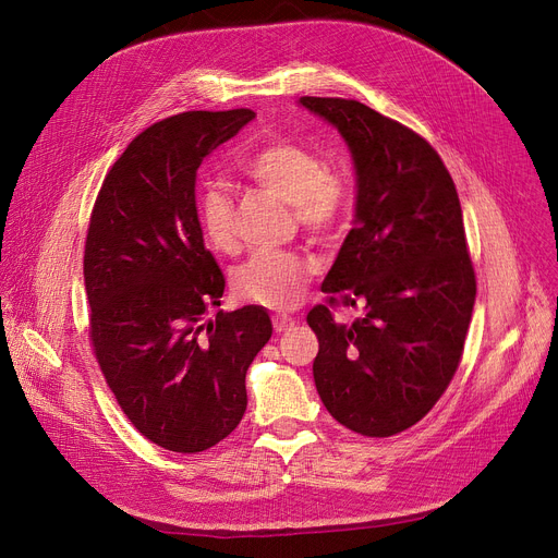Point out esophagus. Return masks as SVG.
I'll list each match as a JSON object with an SVG mask.
<instances>
[{
    "mask_svg": "<svg viewBox=\"0 0 558 558\" xmlns=\"http://www.w3.org/2000/svg\"><path fill=\"white\" fill-rule=\"evenodd\" d=\"M294 326H296V320L291 318V316H287V314H276V316H274V330H276L278 335L291 330Z\"/></svg>",
    "mask_w": 558,
    "mask_h": 558,
    "instance_id": "1",
    "label": "esophagus"
}]
</instances>
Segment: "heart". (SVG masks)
<instances>
[{
	"instance_id": "heart-1",
	"label": "heart",
	"mask_w": 558,
	"mask_h": 558,
	"mask_svg": "<svg viewBox=\"0 0 558 558\" xmlns=\"http://www.w3.org/2000/svg\"><path fill=\"white\" fill-rule=\"evenodd\" d=\"M240 173L264 192L291 203L296 221L316 238H332L353 208L355 190L348 175L310 146L282 135L259 142L238 162ZM198 223L219 251L234 248V203L217 183L196 194ZM314 264L294 251H264L248 257L232 276L234 294L269 310H291L303 299Z\"/></svg>"
}]
</instances>
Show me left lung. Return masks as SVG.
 I'll list each match as a JSON object with an SVG mask.
<instances>
[{"label":"left lung","instance_id":"obj_1","mask_svg":"<svg viewBox=\"0 0 558 558\" xmlns=\"http://www.w3.org/2000/svg\"><path fill=\"white\" fill-rule=\"evenodd\" d=\"M301 104L339 129L357 169L355 228L307 314L316 391L350 432L393 436L427 416L463 355L477 280L459 194L416 131L355 99ZM335 306L363 316L343 325Z\"/></svg>","mask_w":558,"mask_h":558}]
</instances>
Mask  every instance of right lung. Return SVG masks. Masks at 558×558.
I'll list each match as a JSON object with an SVG mask.
<instances>
[{"mask_svg": "<svg viewBox=\"0 0 558 558\" xmlns=\"http://www.w3.org/2000/svg\"><path fill=\"white\" fill-rule=\"evenodd\" d=\"M253 117L190 110L142 131L106 173L87 228L95 357L131 425L171 452H203L240 425L246 371L271 339L257 305L203 320L226 278L203 246L196 171Z\"/></svg>", "mask_w": 558, "mask_h": 558, "instance_id": "obj_1", "label": "right lung"}]
</instances>
